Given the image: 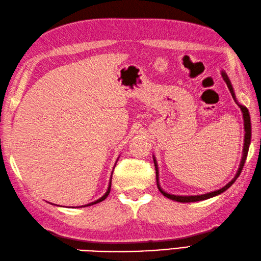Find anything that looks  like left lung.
I'll return each instance as SVG.
<instances>
[{
  "label": "left lung",
  "instance_id": "obj_1",
  "mask_svg": "<svg viewBox=\"0 0 261 261\" xmlns=\"http://www.w3.org/2000/svg\"><path fill=\"white\" fill-rule=\"evenodd\" d=\"M222 77L224 79V82L227 83L228 85V88L231 92V95H232L233 99L236 100V96H234V92H233V89H232V86H231L230 84V80L228 78L227 74H225L224 72H222ZM237 102V100H236ZM238 103V102H237ZM239 105V103H238ZM240 109L242 114H244V120H245V146H244V154H242V159H241V163H240V166H239V170L238 172H237L236 176L233 177V179H231V182H229L225 187H223L222 189H220L218 191H214V192H210V193H206V194H202V195H191V196H181V195H172V194H169L164 192L163 190L161 189L160 184H159V170H158V165H156V162L154 160V164H155V170H156V183H158V188L160 190V192L163 194L164 196H166V198H169L170 200H173V201H176V202H183V203H185V202H196V201H202V200H206V199H210L212 198V196H216L218 194H221L222 192H224L225 190H228L231 185H232L236 179L238 178V176L240 175V173L242 171V169H244V165H245V162H246V159H247V155H248V150H249V145H250V141H251V121H250V115H249V112L248 109L242 106V105H239Z\"/></svg>",
  "mask_w": 261,
  "mask_h": 261
}]
</instances>
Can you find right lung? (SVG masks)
<instances>
[{
    "mask_svg": "<svg viewBox=\"0 0 261 261\" xmlns=\"http://www.w3.org/2000/svg\"><path fill=\"white\" fill-rule=\"evenodd\" d=\"M111 184H112V183H111ZM111 184H109V188H108V190H107V192L105 193V195H103V196H101V198H100L99 200H97V201H95V202H91V203H89V204H87V205H84V206H89V205H92V204L99 203V202H101V201H103V200H105V199L107 198V196H108L109 192H111V187H112V185H111Z\"/></svg>",
    "mask_w": 261,
    "mask_h": 261,
    "instance_id": "1",
    "label": "right lung"
}]
</instances>
